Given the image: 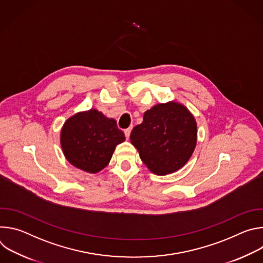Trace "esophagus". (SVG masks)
I'll return each mask as SVG.
<instances>
[{
	"instance_id": "34e87169",
	"label": "esophagus",
	"mask_w": 263,
	"mask_h": 263,
	"mask_svg": "<svg viewBox=\"0 0 263 263\" xmlns=\"http://www.w3.org/2000/svg\"><path fill=\"white\" fill-rule=\"evenodd\" d=\"M131 130H132V128H128V129H126V130L124 131V133H125V136H126V138H127V139H129V137H130V133H131Z\"/></svg>"
}]
</instances>
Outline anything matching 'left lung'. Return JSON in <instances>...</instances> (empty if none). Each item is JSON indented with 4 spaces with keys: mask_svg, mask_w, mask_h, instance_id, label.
Masks as SVG:
<instances>
[{
    "mask_svg": "<svg viewBox=\"0 0 263 263\" xmlns=\"http://www.w3.org/2000/svg\"><path fill=\"white\" fill-rule=\"evenodd\" d=\"M142 162L156 175L181 168L194 153L197 123L184 106L171 102L145 111L130 135Z\"/></svg>",
    "mask_w": 263,
    "mask_h": 263,
    "instance_id": "1",
    "label": "left lung"
}]
</instances>
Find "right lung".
I'll use <instances>...</instances> for the list:
<instances>
[{
    "instance_id": "1",
    "label": "right lung",
    "mask_w": 263,
    "mask_h": 263,
    "mask_svg": "<svg viewBox=\"0 0 263 263\" xmlns=\"http://www.w3.org/2000/svg\"><path fill=\"white\" fill-rule=\"evenodd\" d=\"M125 134L117 122L91 109L68 119L61 130L64 156L73 165L87 173H98L110 161L117 144Z\"/></svg>"
}]
</instances>
